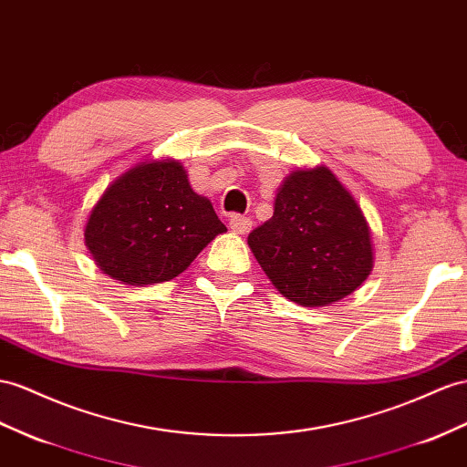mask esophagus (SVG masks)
<instances>
[{
  "mask_svg": "<svg viewBox=\"0 0 467 467\" xmlns=\"http://www.w3.org/2000/svg\"><path fill=\"white\" fill-rule=\"evenodd\" d=\"M229 224H231L233 233L246 234L250 229H253V219L243 217V214H233V217L229 219Z\"/></svg>",
  "mask_w": 467,
  "mask_h": 467,
  "instance_id": "1",
  "label": "esophagus"
}]
</instances>
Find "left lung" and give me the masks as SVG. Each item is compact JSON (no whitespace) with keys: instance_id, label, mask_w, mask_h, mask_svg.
Segmentation results:
<instances>
[{"instance_id":"8db88e82","label":"left lung","mask_w":467,"mask_h":467,"mask_svg":"<svg viewBox=\"0 0 467 467\" xmlns=\"http://www.w3.org/2000/svg\"><path fill=\"white\" fill-rule=\"evenodd\" d=\"M248 246L276 290L306 307L343 300L373 270L365 214L324 165L284 179L272 219L248 234Z\"/></svg>"}]
</instances>
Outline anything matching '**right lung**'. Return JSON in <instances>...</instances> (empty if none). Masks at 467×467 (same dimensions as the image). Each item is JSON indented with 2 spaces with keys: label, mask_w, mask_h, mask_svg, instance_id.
Returning <instances> with one entry per match:
<instances>
[{
  "label": "right lung",
  "mask_w": 467,
  "mask_h": 467,
  "mask_svg": "<svg viewBox=\"0 0 467 467\" xmlns=\"http://www.w3.org/2000/svg\"><path fill=\"white\" fill-rule=\"evenodd\" d=\"M226 231L211 201L175 160L143 161L119 175L90 211L85 243L97 266L130 285L173 280Z\"/></svg>",
  "instance_id": "right-lung-1"
}]
</instances>
